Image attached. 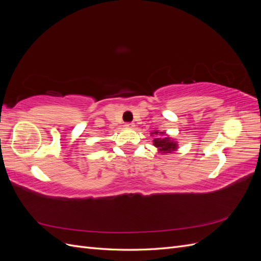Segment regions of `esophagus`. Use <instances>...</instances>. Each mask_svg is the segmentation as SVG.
<instances>
[{"instance_id":"34e87169","label":"esophagus","mask_w":261,"mask_h":261,"mask_svg":"<svg viewBox=\"0 0 261 261\" xmlns=\"http://www.w3.org/2000/svg\"><path fill=\"white\" fill-rule=\"evenodd\" d=\"M125 127L126 128H134V127H135V124H134V123H126Z\"/></svg>"}]
</instances>
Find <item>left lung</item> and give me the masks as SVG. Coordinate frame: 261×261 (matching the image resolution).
Returning <instances> with one entry per match:
<instances>
[{
    "instance_id": "obj_1",
    "label": "left lung",
    "mask_w": 261,
    "mask_h": 261,
    "mask_svg": "<svg viewBox=\"0 0 261 261\" xmlns=\"http://www.w3.org/2000/svg\"><path fill=\"white\" fill-rule=\"evenodd\" d=\"M151 136H154L153 146L158 148V151L162 154L173 153L178 149L177 141L170 137V135H168L165 132L154 130L153 133H151Z\"/></svg>"
}]
</instances>
